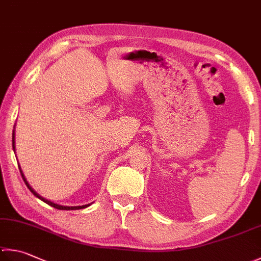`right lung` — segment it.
I'll return each instance as SVG.
<instances>
[{
	"label": "right lung",
	"mask_w": 261,
	"mask_h": 261,
	"mask_svg": "<svg viewBox=\"0 0 261 261\" xmlns=\"http://www.w3.org/2000/svg\"><path fill=\"white\" fill-rule=\"evenodd\" d=\"M14 143H16V142H14V130H13V133H12V147H13V151H16V149H14V147H16V146H14ZM18 166H19V165H18ZM19 170H20V174H21V176H22V179H23V181H24V184L27 185V188L29 189V191H31L32 193L36 196V198H38L39 200H42L43 202L47 203L48 205H51V207H53V208L59 209V210H78V209H84V208H86V207H88V205H90V204H85V205H78V207H67V205H60V204H57V203L52 202V201H50V200L44 199L43 196L39 195L36 191H34L32 186L28 184L27 179L24 178V175H23V173H22V170H21V168H20V166H19Z\"/></svg>",
	"instance_id": "right-lung-1"
}]
</instances>
